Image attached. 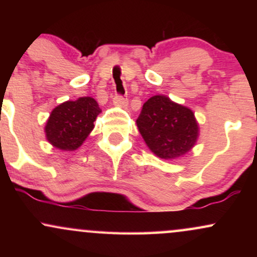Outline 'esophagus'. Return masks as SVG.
I'll list each match as a JSON object with an SVG mask.
<instances>
[{
  "label": "esophagus",
  "instance_id": "esophagus-1",
  "mask_svg": "<svg viewBox=\"0 0 257 257\" xmlns=\"http://www.w3.org/2000/svg\"><path fill=\"white\" fill-rule=\"evenodd\" d=\"M113 104L116 105L117 107L126 108V106H128V100H126L125 98H123V96L116 95L113 99Z\"/></svg>",
  "mask_w": 257,
  "mask_h": 257
}]
</instances>
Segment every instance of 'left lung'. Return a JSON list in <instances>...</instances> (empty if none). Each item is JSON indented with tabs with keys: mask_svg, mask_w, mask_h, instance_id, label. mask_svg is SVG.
<instances>
[{
	"mask_svg": "<svg viewBox=\"0 0 257 257\" xmlns=\"http://www.w3.org/2000/svg\"><path fill=\"white\" fill-rule=\"evenodd\" d=\"M137 125L151 152L167 161L190 152L199 137L194 112L166 95H155L147 100Z\"/></svg>",
	"mask_w": 257,
	"mask_h": 257,
	"instance_id": "obj_1",
	"label": "left lung"
}]
</instances>
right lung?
Wrapping results in <instances>:
<instances>
[{"label":"right lung","instance_id":"add662e5","mask_svg":"<svg viewBox=\"0 0 257 257\" xmlns=\"http://www.w3.org/2000/svg\"><path fill=\"white\" fill-rule=\"evenodd\" d=\"M100 112L98 102L90 96H82L75 101L67 100L58 105L44 126L47 141L61 151H75L94 129V120Z\"/></svg>","mask_w":257,"mask_h":257}]
</instances>
